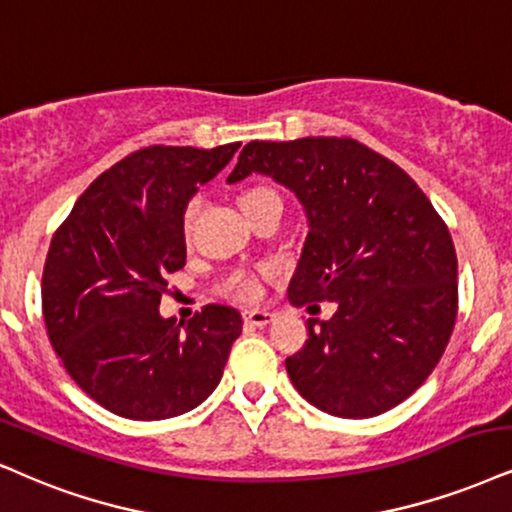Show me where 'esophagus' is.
Instances as JSON below:
<instances>
[{"mask_svg":"<svg viewBox=\"0 0 512 512\" xmlns=\"http://www.w3.org/2000/svg\"><path fill=\"white\" fill-rule=\"evenodd\" d=\"M273 318H275V315L270 313V311H263V308H249V311H244V320H246V323L256 325V327L268 325Z\"/></svg>","mask_w":512,"mask_h":512,"instance_id":"1","label":"esophagus"}]
</instances>
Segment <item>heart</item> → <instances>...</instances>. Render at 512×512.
Wrapping results in <instances>:
<instances>
[{
	"mask_svg": "<svg viewBox=\"0 0 512 512\" xmlns=\"http://www.w3.org/2000/svg\"><path fill=\"white\" fill-rule=\"evenodd\" d=\"M268 199L280 201L275 189L263 187V185L246 187L244 192L239 194V206H242V211L246 213L249 208H254L256 204H261V201H268ZM197 208H199L197 199H192L185 206V211H182V235L185 237H189V230H192L194 218H197ZM223 292L227 296H232V299L249 301V299H256V296L261 294V285H258V277L251 273V270H235V273L227 275V280L223 282Z\"/></svg>",
	"mask_w": 512,
	"mask_h": 512,
	"instance_id": "1",
	"label": "heart"
}]
</instances>
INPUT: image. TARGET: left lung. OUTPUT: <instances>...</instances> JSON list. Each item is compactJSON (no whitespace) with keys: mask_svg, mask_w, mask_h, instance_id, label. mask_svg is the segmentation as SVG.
Segmentation results:
<instances>
[{"mask_svg":"<svg viewBox=\"0 0 512 512\" xmlns=\"http://www.w3.org/2000/svg\"><path fill=\"white\" fill-rule=\"evenodd\" d=\"M266 173L306 208L289 301H334L308 320L285 365L294 387L337 418L399 406L444 356L458 315V258L444 218L413 178L351 137L249 142L227 182Z\"/></svg>","mask_w":512,"mask_h":512,"instance_id":"obj_1","label":"left lung"}]
</instances>
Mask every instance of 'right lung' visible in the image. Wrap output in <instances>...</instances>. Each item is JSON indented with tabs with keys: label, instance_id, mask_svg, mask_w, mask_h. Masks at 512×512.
<instances>
[{
	"label": "right lung",
	"instance_id": "obj_1",
	"mask_svg": "<svg viewBox=\"0 0 512 512\" xmlns=\"http://www.w3.org/2000/svg\"><path fill=\"white\" fill-rule=\"evenodd\" d=\"M237 149L132 151L56 227L42 273L49 342L71 380L111 413L173 418L197 408L223 377L242 334L237 308L208 304L182 325L161 318L159 304L166 277L185 266L187 201Z\"/></svg>",
	"mask_w": 512,
	"mask_h": 512
}]
</instances>
